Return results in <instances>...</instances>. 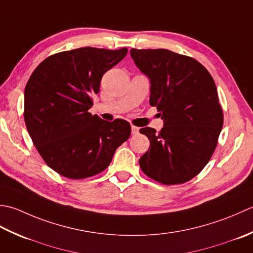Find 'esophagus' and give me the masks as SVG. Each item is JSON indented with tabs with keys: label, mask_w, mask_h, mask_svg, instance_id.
Returning a JSON list of instances; mask_svg holds the SVG:
<instances>
[{
	"label": "esophagus",
	"mask_w": 253,
	"mask_h": 253,
	"mask_svg": "<svg viewBox=\"0 0 253 253\" xmlns=\"http://www.w3.org/2000/svg\"><path fill=\"white\" fill-rule=\"evenodd\" d=\"M132 134L133 135H135V134H137L138 133V131H140V128H138L137 126H132Z\"/></svg>",
	"instance_id": "1"
}]
</instances>
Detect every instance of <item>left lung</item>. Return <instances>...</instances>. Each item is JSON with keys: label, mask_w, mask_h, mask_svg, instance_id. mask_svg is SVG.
I'll list each match as a JSON object with an SVG mask.
<instances>
[{"label": "left lung", "mask_w": 253, "mask_h": 253, "mask_svg": "<svg viewBox=\"0 0 253 253\" xmlns=\"http://www.w3.org/2000/svg\"><path fill=\"white\" fill-rule=\"evenodd\" d=\"M137 68L151 80L149 104L164 127H143L151 145L140 158L147 177L171 185L202 171L218 143L224 113L212 75L191 56L167 49H131Z\"/></svg>", "instance_id": "obj_1"}]
</instances>
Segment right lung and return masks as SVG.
I'll use <instances>...</instances> for the list:
<instances>
[{
    "mask_svg": "<svg viewBox=\"0 0 253 253\" xmlns=\"http://www.w3.org/2000/svg\"><path fill=\"white\" fill-rule=\"evenodd\" d=\"M126 48H79L48 56L25 87L24 119L44 163L61 176L86 179L109 166L131 134L123 119L108 122L88 112L101 77Z\"/></svg>",
    "mask_w": 253,
    "mask_h": 253,
    "instance_id": "add662e5",
    "label": "right lung"
}]
</instances>
